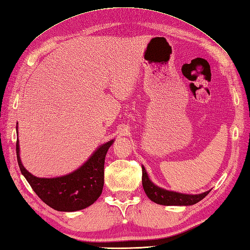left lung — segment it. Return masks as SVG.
<instances>
[{"label": "left lung", "mask_w": 250, "mask_h": 250, "mask_svg": "<svg viewBox=\"0 0 250 250\" xmlns=\"http://www.w3.org/2000/svg\"><path fill=\"white\" fill-rule=\"evenodd\" d=\"M142 185L146 195L151 202L163 206H191L200 202L210 192H205L203 194H198V195H187V194L163 190L149 180L144 167H142Z\"/></svg>", "instance_id": "8db88e82"}]
</instances>
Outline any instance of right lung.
Instances as JSON below:
<instances>
[{"instance_id":"add662e5","label":"right lung","mask_w":250,"mask_h":250,"mask_svg":"<svg viewBox=\"0 0 250 250\" xmlns=\"http://www.w3.org/2000/svg\"><path fill=\"white\" fill-rule=\"evenodd\" d=\"M113 141L103 144L83 167L57 178H38L22 166L17 139V160L20 171L38 197L57 211L72 212L87 208L101 196L104 186V164Z\"/></svg>"}]
</instances>
